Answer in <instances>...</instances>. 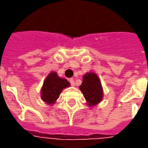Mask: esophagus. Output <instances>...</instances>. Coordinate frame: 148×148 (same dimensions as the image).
I'll list each match as a JSON object with an SVG mask.
<instances>
[{
    "instance_id": "esophagus-1",
    "label": "esophagus",
    "mask_w": 148,
    "mask_h": 148,
    "mask_svg": "<svg viewBox=\"0 0 148 148\" xmlns=\"http://www.w3.org/2000/svg\"><path fill=\"white\" fill-rule=\"evenodd\" d=\"M70 82H71L72 86H75V82H74V78H71V79H70Z\"/></svg>"
}]
</instances>
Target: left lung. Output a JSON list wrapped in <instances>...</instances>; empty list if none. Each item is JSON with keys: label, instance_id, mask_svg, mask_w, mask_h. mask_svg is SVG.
Masks as SVG:
<instances>
[{"label": "left lung", "instance_id": "obj_1", "mask_svg": "<svg viewBox=\"0 0 148 148\" xmlns=\"http://www.w3.org/2000/svg\"><path fill=\"white\" fill-rule=\"evenodd\" d=\"M79 89L83 93L87 106L93 107L103 99V88L97 74L89 72L83 75V80Z\"/></svg>", "mask_w": 148, "mask_h": 148}]
</instances>
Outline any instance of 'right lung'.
Here are the masks:
<instances>
[{"label":"right lung","instance_id":"1","mask_svg":"<svg viewBox=\"0 0 148 148\" xmlns=\"http://www.w3.org/2000/svg\"><path fill=\"white\" fill-rule=\"evenodd\" d=\"M70 86L71 84L66 78L60 77L56 72L52 71L43 82L41 88V99L47 105L52 106L56 102L62 90Z\"/></svg>","mask_w":148,"mask_h":148}]
</instances>
